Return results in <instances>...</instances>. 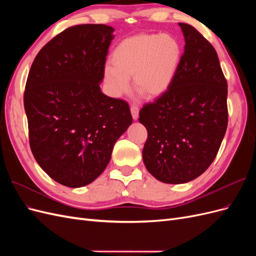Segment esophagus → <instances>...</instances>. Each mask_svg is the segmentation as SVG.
I'll return each mask as SVG.
<instances>
[{
    "mask_svg": "<svg viewBox=\"0 0 256 256\" xmlns=\"http://www.w3.org/2000/svg\"><path fill=\"white\" fill-rule=\"evenodd\" d=\"M130 111H131V115H132V118L136 120L138 118V106L136 104H132L130 106Z\"/></svg>",
    "mask_w": 256,
    "mask_h": 256,
    "instance_id": "1",
    "label": "esophagus"
}]
</instances>
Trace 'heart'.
Instances as JSON below:
<instances>
[{
  "label": "heart",
  "mask_w": 256,
  "mask_h": 256,
  "mask_svg": "<svg viewBox=\"0 0 256 256\" xmlns=\"http://www.w3.org/2000/svg\"><path fill=\"white\" fill-rule=\"evenodd\" d=\"M182 50L180 42L168 34H138L122 40L111 54L112 64L104 69V81L114 96L134 88L146 98L164 95L175 79Z\"/></svg>",
  "instance_id": "1"
}]
</instances>
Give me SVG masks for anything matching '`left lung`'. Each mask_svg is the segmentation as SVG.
<instances>
[{"instance_id":"8db88e82","label":"left lung","mask_w":256,"mask_h":256,"mask_svg":"<svg viewBox=\"0 0 256 256\" xmlns=\"http://www.w3.org/2000/svg\"><path fill=\"white\" fill-rule=\"evenodd\" d=\"M184 51L171 88L143 106L144 164L166 184H184L214 160L228 128V82L214 48L198 30L178 23Z\"/></svg>"}]
</instances>
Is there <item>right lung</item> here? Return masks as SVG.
Instances as JSON below:
<instances>
[{
  "label": "right lung",
  "instance_id": "obj_1",
  "mask_svg": "<svg viewBox=\"0 0 256 256\" xmlns=\"http://www.w3.org/2000/svg\"><path fill=\"white\" fill-rule=\"evenodd\" d=\"M114 28H68L42 47L24 90L30 146L53 180L70 188L94 182L132 122L129 106L100 90Z\"/></svg>",
  "mask_w": 256,
  "mask_h": 256
}]
</instances>
